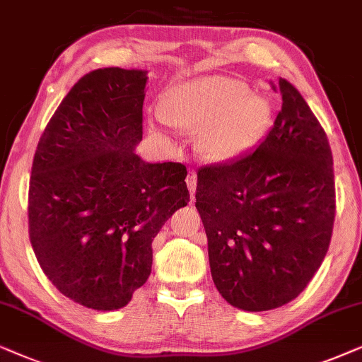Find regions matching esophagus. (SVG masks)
<instances>
[{"label":"esophagus","mask_w":362,"mask_h":362,"mask_svg":"<svg viewBox=\"0 0 362 362\" xmlns=\"http://www.w3.org/2000/svg\"><path fill=\"white\" fill-rule=\"evenodd\" d=\"M187 185H189L190 195L194 197L195 195V187H197V175H195L194 170H190L189 175H187Z\"/></svg>","instance_id":"obj_1"}]
</instances>
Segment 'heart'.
Here are the masks:
<instances>
[{
	"instance_id": "b5f03b06",
	"label": "heart",
	"mask_w": 362,
	"mask_h": 362,
	"mask_svg": "<svg viewBox=\"0 0 362 362\" xmlns=\"http://www.w3.org/2000/svg\"><path fill=\"white\" fill-rule=\"evenodd\" d=\"M158 110L167 125L197 134V152L210 162L231 160L250 151L272 117L263 95L226 76H205L172 86L162 94Z\"/></svg>"
}]
</instances>
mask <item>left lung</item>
I'll use <instances>...</instances> for the list:
<instances>
[{"instance_id":"8db88e82","label":"left lung","mask_w":362,"mask_h":362,"mask_svg":"<svg viewBox=\"0 0 362 362\" xmlns=\"http://www.w3.org/2000/svg\"><path fill=\"white\" fill-rule=\"evenodd\" d=\"M279 93L281 110L253 152L197 172L211 278L226 303L252 313L286 305L305 290L334 223L325 129L295 86L279 79Z\"/></svg>"}]
</instances>
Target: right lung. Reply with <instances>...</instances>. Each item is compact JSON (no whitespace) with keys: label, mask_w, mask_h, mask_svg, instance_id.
Masks as SVG:
<instances>
[{"label":"right lung","mask_w":362,"mask_h":362,"mask_svg":"<svg viewBox=\"0 0 362 362\" xmlns=\"http://www.w3.org/2000/svg\"><path fill=\"white\" fill-rule=\"evenodd\" d=\"M147 71L104 67L81 77L37 142L30 240L66 298L112 311L152 272V242L190 200L185 165L148 163L142 141Z\"/></svg>","instance_id":"obj_1"}]
</instances>
